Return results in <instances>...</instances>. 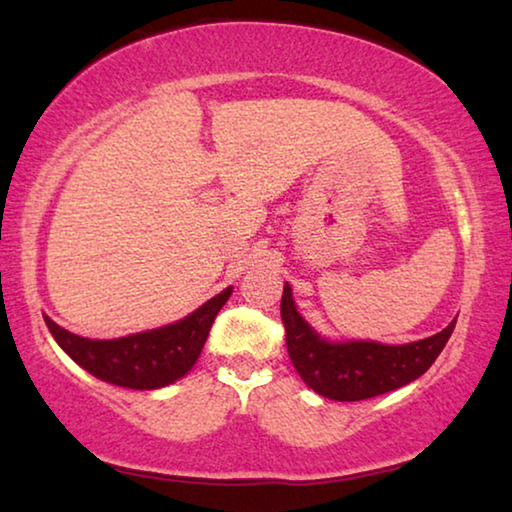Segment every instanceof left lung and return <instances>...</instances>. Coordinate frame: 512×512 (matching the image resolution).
Here are the masks:
<instances>
[{"instance_id":"1","label":"left lung","mask_w":512,"mask_h":512,"mask_svg":"<svg viewBox=\"0 0 512 512\" xmlns=\"http://www.w3.org/2000/svg\"><path fill=\"white\" fill-rule=\"evenodd\" d=\"M280 314L293 368L309 388L336 402L368 400L411 384L438 359L456 325L452 320L443 332L406 345L329 343L302 320L289 284H284Z\"/></svg>"}]
</instances>
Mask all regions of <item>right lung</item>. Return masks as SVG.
<instances>
[{"mask_svg": "<svg viewBox=\"0 0 512 512\" xmlns=\"http://www.w3.org/2000/svg\"><path fill=\"white\" fill-rule=\"evenodd\" d=\"M232 296V287L207 300L194 314L178 323L151 329V332L131 334L124 339L92 341L67 332L45 316L49 332L56 343L97 379L108 384L153 391L187 375L201 354L210 334L212 323L221 307Z\"/></svg>", "mask_w": 512, "mask_h": 512, "instance_id": "add662e5", "label": "right lung"}]
</instances>
